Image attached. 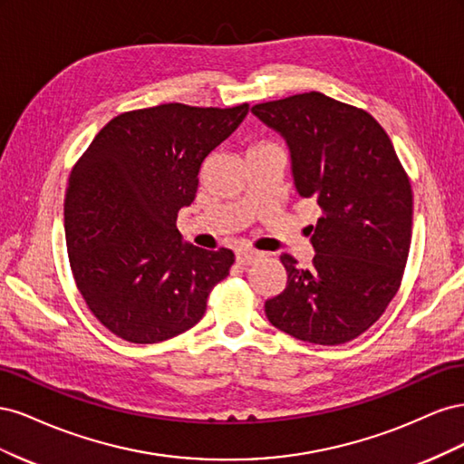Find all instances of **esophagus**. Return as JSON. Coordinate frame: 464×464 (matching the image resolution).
<instances>
[{
  "instance_id": "1",
  "label": "esophagus",
  "mask_w": 464,
  "mask_h": 464,
  "mask_svg": "<svg viewBox=\"0 0 464 464\" xmlns=\"http://www.w3.org/2000/svg\"><path fill=\"white\" fill-rule=\"evenodd\" d=\"M257 257H259V251H254V249L242 247V249L236 251V263L237 265H249V263H254Z\"/></svg>"
}]
</instances>
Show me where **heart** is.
Instances as JSON below:
<instances>
[{
    "label": "heart",
    "mask_w": 464,
    "mask_h": 464,
    "mask_svg": "<svg viewBox=\"0 0 464 464\" xmlns=\"http://www.w3.org/2000/svg\"><path fill=\"white\" fill-rule=\"evenodd\" d=\"M269 147H273V145H271V143H266V141H257V143H251V145H249L247 152H254V150H261V149H269Z\"/></svg>",
    "instance_id": "b5f03b06"
}]
</instances>
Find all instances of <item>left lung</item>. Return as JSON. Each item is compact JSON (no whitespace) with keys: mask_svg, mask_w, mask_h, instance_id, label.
Masks as SVG:
<instances>
[{"mask_svg":"<svg viewBox=\"0 0 464 464\" xmlns=\"http://www.w3.org/2000/svg\"><path fill=\"white\" fill-rule=\"evenodd\" d=\"M251 111L286 139L294 184L323 210L310 269L280 256L288 280L265 302L273 325L305 343L356 339L395 298L412 237V188L385 130L366 110L321 92Z\"/></svg>","mask_w":464,"mask_h":464,"instance_id":"1","label":"left lung"}]
</instances>
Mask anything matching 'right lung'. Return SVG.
<instances>
[{"label": "right lung", "mask_w": 464, "mask_h": 464, "mask_svg": "<svg viewBox=\"0 0 464 464\" xmlns=\"http://www.w3.org/2000/svg\"><path fill=\"white\" fill-rule=\"evenodd\" d=\"M247 110L170 102L123 111L73 166L63 203L69 265L92 315L120 339L154 344L186 333L228 276L232 251L181 244L176 220L195 199L207 154Z\"/></svg>", "instance_id": "obj_1"}]
</instances>
